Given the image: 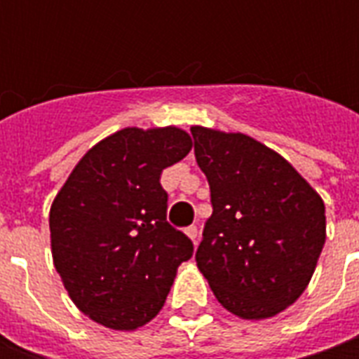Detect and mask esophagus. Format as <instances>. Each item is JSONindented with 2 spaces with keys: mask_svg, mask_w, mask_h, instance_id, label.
<instances>
[{
  "mask_svg": "<svg viewBox=\"0 0 359 359\" xmlns=\"http://www.w3.org/2000/svg\"><path fill=\"white\" fill-rule=\"evenodd\" d=\"M186 236L189 238V240L194 241V243H198V236H200V231H198L196 226H189V228H186Z\"/></svg>",
  "mask_w": 359,
  "mask_h": 359,
  "instance_id": "obj_1",
  "label": "esophagus"
}]
</instances>
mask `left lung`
<instances>
[{"instance_id": "1", "label": "left lung", "mask_w": 359, "mask_h": 359, "mask_svg": "<svg viewBox=\"0 0 359 359\" xmlns=\"http://www.w3.org/2000/svg\"><path fill=\"white\" fill-rule=\"evenodd\" d=\"M214 214L196 252L215 299L241 320H268L308 287L325 243L320 194L245 133L191 126Z\"/></svg>"}]
</instances>
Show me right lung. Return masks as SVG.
I'll return each instance as SVG.
<instances>
[{
	"mask_svg": "<svg viewBox=\"0 0 359 359\" xmlns=\"http://www.w3.org/2000/svg\"><path fill=\"white\" fill-rule=\"evenodd\" d=\"M191 149L175 126L123 128L86 151L49 210L53 266L67 296L95 324L133 332L165 304L186 233L165 222V168Z\"/></svg>",
	"mask_w": 359,
	"mask_h": 359,
	"instance_id": "1",
	"label": "right lung"
}]
</instances>
